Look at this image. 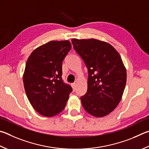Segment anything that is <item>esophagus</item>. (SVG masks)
<instances>
[{"label":"esophagus","instance_id":"esophagus-1","mask_svg":"<svg viewBox=\"0 0 149 149\" xmlns=\"http://www.w3.org/2000/svg\"><path fill=\"white\" fill-rule=\"evenodd\" d=\"M72 87H73V89H74V90H75V87H76V84H75V83H72Z\"/></svg>","mask_w":149,"mask_h":149}]
</instances>
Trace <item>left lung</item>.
<instances>
[{"label":"left lung","instance_id":"obj_1","mask_svg":"<svg viewBox=\"0 0 149 149\" xmlns=\"http://www.w3.org/2000/svg\"><path fill=\"white\" fill-rule=\"evenodd\" d=\"M74 50L88 69L87 91L81 97L86 112L102 117L114 110L126 83V70L117 50L96 39H72Z\"/></svg>","mask_w":149,"mask_h":149}]
</instances>
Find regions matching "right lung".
Instances as JSON below:
<instances>
[{
    "label": "right lung",
    "instance_id": "1",
    "mask_svg": "<svg viewBox=\"0 0 149 149\" xmlns=\"http://www.w3.org/2000/svg\"><path fill=\"white\" fill-rule=\"evenodd\" d=\"M71 48L68 40L51 41L32 51L26 61L25 93L34 109L45 117L61 113L72 91L62 79V64Z\"/></svg>",
    "mask_w": 149,
    "mask_h": 149
}]
</instances>
